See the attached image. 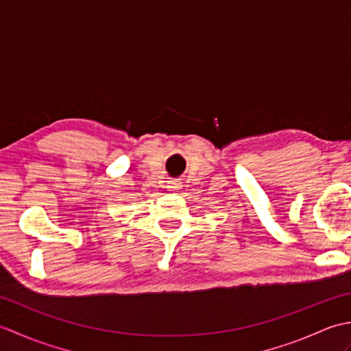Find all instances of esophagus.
I'll list each match as a JSON object with an SVG mask.
<instances>
[{
    "label": "esophagus",
    "instance_id": "1",
    "mask_svg": "<svg viewBox=\"0 0 351 351\" xmlns=\"http://www.w3.org/2000/svg\"><path fill=\"white\" fill-rule=\"evenodd\" d=\"M167 187H169L170 190H180V189H181V182H180V181H170Z\"/></svg>",
    "mask_w": 351,
    "mask_h": 351
}]
</instances>
